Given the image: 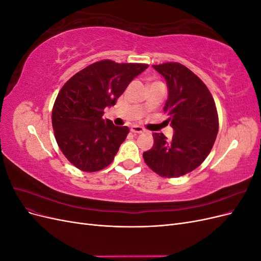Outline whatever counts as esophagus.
<instances>
[{"instance_id":"1","label":"esophagus","mask_w":261,"mask_h":261,"mask_svg":"<svg viewBox=\"0 0 261 261\" xmlns=\"http://www.w3.org/2000/svg\"><path fill=\"white\" fill-rule=\"evenodd\" d=\"M130 132L134 133V134H141V133L145 132V129L143 127H140V126H136L135 125V126H132Z\"/></svg>"}]
</instances>
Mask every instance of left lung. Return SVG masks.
Wrapping results in <instances>:
<instances>
[{
	"label": "left lung",
	"instance_id": "1",
	"mask_svg": "<svg viewBox=\"0 0 261 261\" xmlns=\"http://www.w3.org/2000/svg\"><path fill=\"white\" fill-rule=\"evenodd\" d=\"M167 81L169 97L163 111L174 128L171 141L153 133V146L144 152L146 164L162 177H178L204 161L215 144L219 117L207 86L180 63L152 65Z\"/></svg>",
	"mask_w": 261,
	"mask_h": 261
}]
</instances>
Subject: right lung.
Returning <instances> with one entry per match:
<instances>
[{
    "instance_id": "1",
    "label": "right lung",
    "mask_w": 261,
    "mask_h": 261,
    "mask_svg": "<svg viewBox=\"0 0 261 261\" xmlns=\"http://www.w3.org/2000/svg\"><path fill=\"white\" fill-rule=\"evenodd\" d=\"M148 67L143 63L102 60L85 67L62 87L52 109L55 140L66 159L84 172H97L114 160L129 133L105 120L129 83Z\"/></svg>"
}]
</instances>
